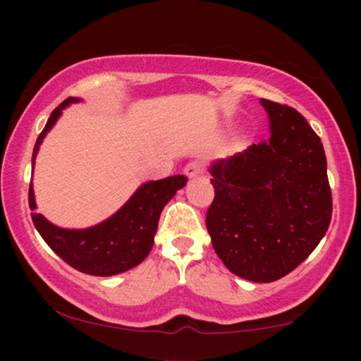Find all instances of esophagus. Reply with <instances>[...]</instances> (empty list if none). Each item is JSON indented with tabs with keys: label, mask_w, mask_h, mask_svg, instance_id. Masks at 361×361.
<instances>
[{
	"label": "esophagus",
	"mask_w": 361,
	"mask_h": 361,
	"mask_svg": "<svg viewBox=\"0 0 361 361\" xmlns=\"http://www.w3.org/2000/svg\"><path fill=\"white\" fill-rule=\"evenodd\" d=\"M183 171L188 178H195V176L202 175V173H204V163H202L200 159L190 161V163L185 166Z\"/></svg>",
	"instance_id": "obj_1"
}]
</instances>
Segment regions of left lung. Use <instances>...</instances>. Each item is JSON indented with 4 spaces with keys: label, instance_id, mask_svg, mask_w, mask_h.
Wrapping results in <instances>:
<instances>
[{
    "label": "left lung",
    "instance_id": "1",
    "mask_svg": "<svg viewBox=\"0 0 361 361\" xmlns=\"http://www.w3.org/2000/svg\"><path fill=\"white\" fill-rule=\"evenodd\" d=\"M270 139L210 166L212 246L229 271L270 283L324 238L333 214L324 147L295 109L263 100Z\"/></svg>",
    "mask_w": 361,
    "mask_h": 361
}]
</instances>
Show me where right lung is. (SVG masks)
Instances as JSON below:
<instances>
[{
    "instance_id": "right-lung-1",
    "label": "right lung",
    "mask_w": 361,
    "mask_h": 361,
    "mask_svg": "<svg viewBox=\"0 0 361 361\" xmlns=\"http://www.w3.org/2000/svg\"><path fill=\"white\" fill-rule=\"evenodd\" d=\"M80 102L78 98H68L52 111L44 130L37 137L32 163L39 152L40 144L62 110L69 103ZM188 178L183 175L168 176L164 180L147 181L130 197L117 214L88 229H61L37 214L34 186L28 190V205L34 210L32 221L35 229L42 235L49 247L74 270L94 276H111L127 271L142 263L152 250L154 234L159 222V215L164 205L183 188Z\"/></svg>"
}]
</instances>
